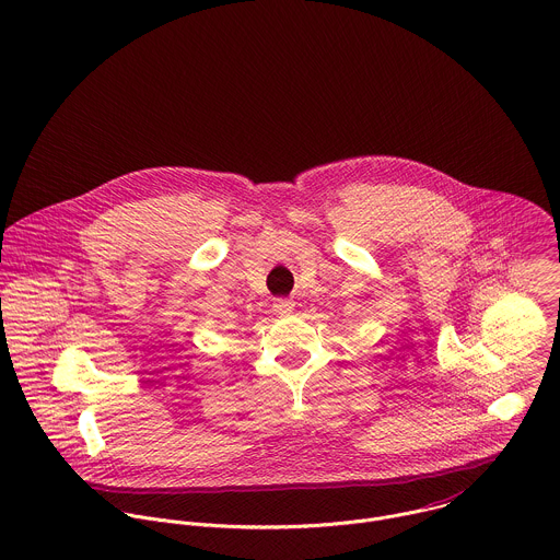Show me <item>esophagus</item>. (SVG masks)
Returning a JSON list of instances; mask_svg holds the SVG:
<instances>
[{
  "label": "esophagus",
  "instance_id": "1",
  "mask_svg": "<svg viewBox=\"0 0 560 560\" xmlns=\"http://www.w3.org/2000/svg\"><path fill=\"white\" fill-rule=\"evenodd\" d=\"M293 308H295V302L289 300V298H278V300L273 302V311H276L278 315H291Z\"/></svg>",
  "mask_w": 560,
  "mask_h": 560
}]
</instances>
